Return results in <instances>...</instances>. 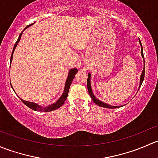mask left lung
Returning <instances> with one entry per match:
<instances>
[{"instance_id":"left-lung-1","label":"left lung","mask_w":158,"mask_h":158,"mask_svg":"<svg viewBox=\"0 0 158 158\" xmlns=\"http://www.w3.org/2000/svg\"><path fill=\"white\" fill-rule=\"evenodd\" d=\"M140 42V45H141V56L143 57V60H144V54H143V48H142V45L141 44V41L139 40ZM90 79H91V74L90 73H88V79H87V87H88V91H89V93L90 97L92 98V101L95 103L96 105L98 106H101V107H104V108H107V109H116V108H118V106H110V105L106 104V103L102 102V101L98 100V98H95V95H93V92H92V87H91V82H90ZM144 69H143L142 73L141 75V79H140V85H139V88L141 86V84H142L143 81H144Z\"/></svg>"}]
</instances>
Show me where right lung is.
Segmentation results:
<instances>
[{"instance_id":"1","label":"right lung","mask_w":158,"mask_h":158,"mask_svg":"<svg viewBox=\"0 0 158 158\" xmlns=\"http://www.w3.org/2000/svg\"><path fill=\"white\" fill-rule=\"evenodd\" d=\"M31 25L32 24L28 25L27 27H25L24 30H26L27 28L31 26ZM23 31L20 33V36H19V37H18V39H17V42H16L15 44H14V49H13L12 54H11V56H10V63H11V62H12V60H13V54H14V50H15L16 47H17V45L18 44V43H19V41H20V38H21V35H22V33H23ZM77 72H78V69H76V68H74V69H71L69 70V75H68L67 79H66V84H65V88H64V91H63V93L62 94L61 97H60V98H59V99L57 100L56 102L52 103V105H49V106H46V107H42V106H39V105H37L36 103L30 102H27V101H24V100L21 99V98H20V100L23 102V104H25L27 106V107H29L30 109L34 110V111H45V112H48V111H53V110L59 109V108L61 107V106H63V104H64L65 101L66 100V98H67V96H68V93H69L70 85H71L72 82H73V79H74L75 76H76V73H77ZM10 85H11V84H10ZM11 87H12V86H11ZM12 89H13V87H12Z\"/></svg>"}]
</instances>
